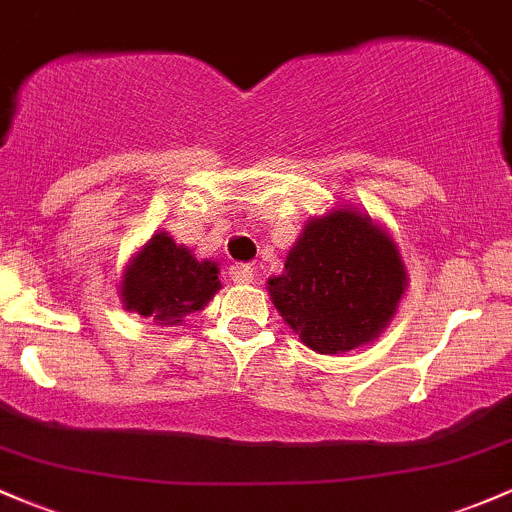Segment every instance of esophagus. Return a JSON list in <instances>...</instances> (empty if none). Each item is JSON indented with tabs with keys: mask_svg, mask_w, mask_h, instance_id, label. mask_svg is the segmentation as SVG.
<instances>
[{
	"mask_svg": "<svg viewBox=\"0 0 512 512\" xmlns=\"http://www.w3.org/2000/svg\"><path fill=\"white\" fill-rule=\"evenodd\" d=\"M254 268L249 266V263H234L232 268H229V278L234 280V283H251L254 280Z\"/></svg>",
	"mask_w": 512,
	"mask_h": 512,
	"instance_id": "esophagus-1",
	"label": "esophagus"
}]
</instances>
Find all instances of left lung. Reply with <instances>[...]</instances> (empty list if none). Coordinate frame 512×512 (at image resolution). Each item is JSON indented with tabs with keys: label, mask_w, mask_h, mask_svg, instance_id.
<instances>
[{
	"label": "left lung",
	"mask_w": 512,
	"mask_h": 512,
	"mask_svg": "<svg viewBox=\"0 0 512 512\" xmlns=\"http://www.w3.org/2000/svg\"><path fill=\"white\" fill-rule=\"evenodd\" d=\"M268 290L302 342L339 354L381 334L405 290V271L388 234L368 217L337 210L307 224Z\"/></svg>",
	"instance_id": "8db88e82"
}]
</instances>
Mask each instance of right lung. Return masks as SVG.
I'll use <instances>...</instances> for the list:
<instances>
[{"mask_svg": "<svg viewBox=\"0 0 512 512\" xmlns=\"http://www.w3.org/2000/svg\"><path fill=\"white\" fill-rule=\"evenodd\" d=\"M222 288L217 266L197 261L168 234L151 236L141 254L126 268L122 298L126 310L151 317L158 324H178L202 310Z\"/></svg>", "mask_w": 512, "mask_h": 512, "instance_id": "right-lung-1", "label": "right lung"}]
</instances>
